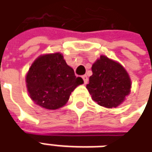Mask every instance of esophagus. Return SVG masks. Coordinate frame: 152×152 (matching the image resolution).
I'll return each mask as SVG.
<instances>
[{"label": "esophagus", "mask_w": 152, "mask_h": 152, "mask_svg": "<svg viewBox=\"0 0 152 152\" xmlns=\"http://www.w3.org/2000/svg\"><path fill=\"white\" fill-rule=\"evenodd\" d=\"M82 78H83V81H84V84H87V83H88V76H87V75H83V76Z\"/></svg>", "instance_id": "1"}]
</instances>
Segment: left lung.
<instances>
[{
  "instance_id": "8db88e82",
  "label": "left lung",
  "mask_w": 152,
  "mask_h": 152,
  "mask_svg": "<svg viewBox=\"0 0 152 152\" xmlns=\"http://www.w3.org/2000/svg\"><path fill=\"white\" fill-rule=\"evenodd\" d=\"M91 71L87 88L98 105L106 108L117 107L129 94V75L119 63L101 56L92 64Z\"/></svg>"
}]
</instances>
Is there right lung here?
I'll list each match as a JSON object with an SVG mask.
<instances>
[{"mask_svg": "<svg viewBox=\"0 0 152 152\" xmlns=\"http://www.w3.org/2000/svg\"><path fill=\"white\" fill-rule=\"evenodd\" d=\"M83 80L76 77L61 53L39 56L29 68L26 84L31 99L37 105L56 110L67 103L71 92Z\"/></svg>", "mask_w": 152, "mask_h": 152, "instance_id": "1", "label": "right lung"}]
</instances>
